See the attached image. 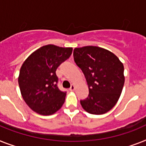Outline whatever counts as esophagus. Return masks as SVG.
Returning <instances> with one entry per match:
<instances>
[{"label": "esophagus", "mask_w": 146, "mask_h": 146, "mask_svg": "<svg viewBox=\"0 0 146 146\" xmlns=\"http://www.w3.org/2000/svg\"><path fill=\"white\" fill-rule=\"evenodd\" d=\"M69 90H70V91H74V90H75V86L72 84V86H71V87L69 88Z\"/></svg>", "instance_id": "obj_1"}]
</instances>
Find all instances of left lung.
<instances>
[{"mask_svg":"<svg viewBox=\"0 0 146 146\" xmlns=\"http://www.w3.org/2000/svg\"><path fill=\"white\" fill-rule=\"evenodd\" d=\"M73 56L89 87V96L80 101L82 108L94 115L108 113L117 103L123 89L122 62L113 53L98 46L75 48Z\"/></svg>","mask_w":146,"mask_h":146,"instance_id":"1","label":"left lung"}]
</instances>
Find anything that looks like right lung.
Masks as SVG:
<instances>
[{
    "mask_svg": "<svg viewBox=\"0 0 146 146\" xmlns=\"http://www.w3.org/2000/svg\"><path fill=\"white\" fill-rule=\"evenodd\" d=\"M72 53V48L47 44L25 60L18 80L23 99L32 110L49 115L62 108L66 92L60 91L56 86V70Z\"/></svg>",
    "mask_w": 146,
    "mask_h": 146,
    "instance_id": "obj_1",
    "label": "right lung"
}]
</instances>
